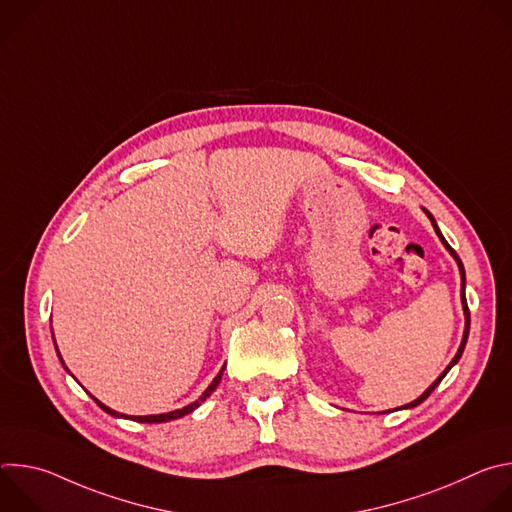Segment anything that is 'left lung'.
<instances>
[{
    "label": "left lung",
    "mask_w": 512,
    "mask_h": 512,
    "mask_svg": "<svg viewBox=\"0 0 512 512\" xmlns=\"http://www.w3.org/2000/svg\"><path fill=\"white\" fill-rule=\"evenodd\" d=\"M423 212L429 216V221H431V225H433V229H435V235L437 237H440V241L444 243V247L450 251V255L456 259V263H458V269H460V277H462V289H460V298H462V310H464V318H466V324H464V336H462V342H460V348H458V352H456V356L452 358V362L448 364V367H446V371L440 375V377H437L415 401H411V403H407V405H403L401 409H411V407H417L419 403H423L431 393H433V389L437 387V385H440L442 383V379L450 373V369L454 367V364L460 360V356H462V352H464V348H466V342H468V334H470V310H468V304H466V271H464V265H462V261H460V257H458V253L448 245V241L444 239V235H442V231L440 229H437V223H435V218L431 216V212L429 210H425L423 208ZM385 413V411H383Z\"/></svg>",
    "instance_id": "obj_1"
}]
</instances>
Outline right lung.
<instances>
[{"label": "right lung", "mask_w": 512, "mask_h": 512, "mask_svg": "<svg viewBox=\"0 0 512 512\" xmlns=\"http://www.w3.org/2000/svg\"><path fill=\"white\" fill-rule=\"evenodd\" d=\"M52 340H54V334H52ZM56 354H58V358H60V362H62V356H60V352H58V346H56ZM64 364V362H62ZM64 371L70 375V371L64 367ZM223 373H225V367L218 371V375L212 379V383L206 387V391L194 401V403H190V405H186V407H182V409H176V411H168V413H160V415H125V413H117V411H113L111 407H107V405H103L99 399H95V403L105 411V413H109V415H113V417H125V419H133V421H139V423H164V421H172V419H178V417H184V415H188V413H192L196 407H200L212 393H214V389L218 387V383H221V379H223Z\"/></svg>", "instance_id": "add662e5"}]
</instances>
